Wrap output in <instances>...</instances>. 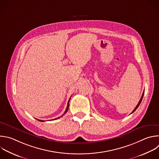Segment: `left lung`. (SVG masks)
<instances>
[{
  "label": "left lung",
  "mask_w": 159,
  "mask_h": 159,
  "mask_svg": "<svg viewBox=\"0 0 159 159\" xmlns=\"http://www.w3.org/2000/svg\"><path fill=\"white\" fill-rule=\"evenodd\" d=\"M143 95H144V92H143V93H142V97H141V98H140V100H139V103H138V104L137 105V106L135 107V108L134 109V110L132 111V112L131 113V114H132L134 112H135V111H136V109L139 107V105L140 104V103H141V102H142V98H143Z\"/></svg>",
  "instance_id": "left-lung-1"
}]
</instances>
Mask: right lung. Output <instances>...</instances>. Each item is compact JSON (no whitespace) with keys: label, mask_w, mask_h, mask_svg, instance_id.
Returning a JSON list of instances; mask_svg holds the SVG:
<instances>
[{"label":"right lung","mask_w":159,"mask_h":159,"mask_svg":"<svg viewBox=\"0 0 159 159\" xmlns=\"http://www.w3.org/2000/svg\"><path fill=\"white\" fill-rule=\"evenodd\" d=\"M70 98H69V101H68V103H67V109H66V111H65V112L64 113V114L62 116H61V117H58V118H56V119H54V120H56V119H59L60 117H62L64 114H66V113H67V112L68 111V109H69V101H70ZM37 120H38L39 121H40V122H43V120H39V119H37Z\"/></svg>","instance_id":"1"}]
</instances>
